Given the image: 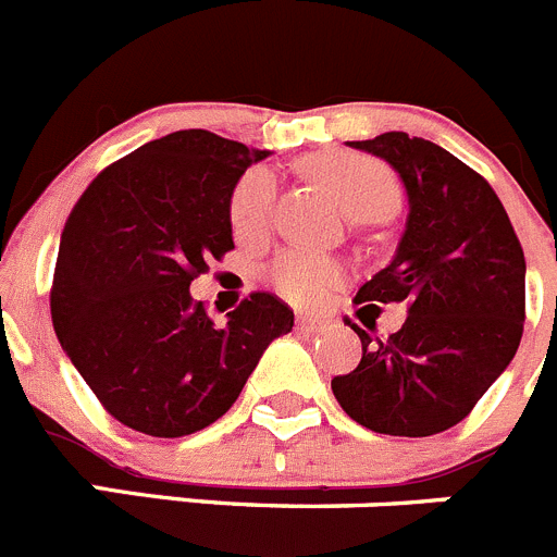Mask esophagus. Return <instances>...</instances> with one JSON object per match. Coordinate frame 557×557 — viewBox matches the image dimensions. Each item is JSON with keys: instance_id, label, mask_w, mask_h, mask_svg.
<instances>
[{"instance_id": "esophagus-1", "label": "esophagus", "mask_w": 557, "mask_h": 557, "mask_svg": "<svg viewBox=\"0 0 557 557\" xmlns=\"http://www.w3.org/2000/svg\"><path fill=\"white\" fill-rule=\"evenodd\" d=\"M296 324L308 332H315V330H321V326H326L324 319H315V315H296Z\"/></svg>"}]
</instances>
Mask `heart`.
<instances>
[{
  "label": "heart",
  "mask_w": 557,
  "mask_h": 557,
  "mask_svg": "<svg viewBox=\"0 0 557 557\" xmlns=\"http://www.w3.org/2000/svg\"><path fill=\"white\" fill-rule=\"evenodd\" d=\"M308 178L337 197L355 220H373L387 214L398 202L396 175L373 156L351 150H324L302 161ZM277 189L267 170H249L231 195V227L238 242H258L269 233L274 220ZM274 288L296 305L321 302L343 280V267L315 249H285L269 269Z\"/></svg>",
  "instance_id": "b5f03b06"
}]
</instances>
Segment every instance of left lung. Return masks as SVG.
<instances>
[{"instance_id":"1","label":"left lung","mask_w":557,"mask_h":557,"mask_svg":"<svg viewBox=\"0 0 557 557\" xmlns=\"http://www.w3.org/2000/svg\"><path fill=\"white\" fill-rule=\"evenodd\" d=\"M401 175L407 231L396 258L355 302H404L389 337L362 341V360L332 379L343 412L376 434L431 436L472 412L513 360L524 326V252L490 181L440 145L404 132L351 143Z\"/></svg>"}]
</instances>
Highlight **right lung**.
<instances>
[{"label":"right lung","mask_w":557,"mask_h":557,"mask_svg":"<svg viewBox=\"0 0 557 557\" xmlns=\"http://www.w3.org/2000/svg\"><path fill=\"white\" fill-rule=\"evenodd\" d=\"M267 156L202 128L173 132L112 161L67 214L51 321L117 423L164 440L206 429L294 326L269 290H252L225 324L189 296L233 249L231 195Z\"/></svg>","instance_id":"add662e5"}]
</instances>
